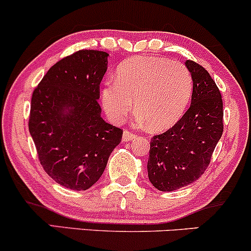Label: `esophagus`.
Instances as JSON below:
<instances>
[{"label":"esophagus","mask_w":251,"mask_h":251,"mask_svg":"<svg viewBox=\"0 0 251 251\" xmlns=\"http://www.w3.org/2000/svg\"><path fill=\"white\" fill-rule=\"evenodd\" d=\"M134 137H135V134L131 130H129L128 128H126L125 131H123V140H125V141H130Z\"/></svg>","instance_id":"1"}]
</instances>
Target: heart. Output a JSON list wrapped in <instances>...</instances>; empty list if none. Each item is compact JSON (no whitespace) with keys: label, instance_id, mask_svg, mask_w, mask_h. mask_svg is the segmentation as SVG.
<instances>
[{"label":"heart","instance_id":"obj_1","mask_svg":"<svg viewBox=\"0 0 251 251\" xmlns=\"http://www.w3.org/2000/svg\"><path fill=\"white\" fill-rule=\"evenodd\" d=\"M193 93L189 69L177 61L136 56L120 64L116 81L101 91L105 112L114 122H122L133 110L151 129L163 130L182 117Z\"/></svg>","mask_w":251,"mask_h":251}]
</instances>
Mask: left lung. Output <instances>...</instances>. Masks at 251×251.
<instances>
[{
	"label": "left lung",
	"mask_w": 251,
	"mask_h": 251,
	"mask_svg": "<svg viewBox=\"0 0 251 251\" xmlns=\"http://www.w3.org/2000/svg\"><path fill=\"white\" fill-rule=\"evenodd\" d=\"M185 66L193 77L191 105L165 133L151 139L148 178L161 191H174L195 182L211 163L224 130L223 99L209 73L196 62Z\"/></svg>",
	"instance_id": "1"
}]
</instances>
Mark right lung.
<instances>
[{
    "label": "right lung",
    "instance_id": "obj_1",
    "mask_svg": "<svg viewBox=\"0 0 251 251\" xmlns=\"http://www.w3.org/2000/svg\"><path fill=\"white\" fill-rule=\"evenodd\" d=\"M107 56L85 49L62 58L32 94L28 130L40 165L73 190H87L100 178L122 140L123 130L105 122L98 103Z\"/></svg>",
    "mask_w": 251,
    "mask_h": 251
}]
</instances>
